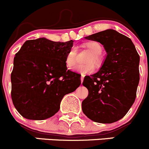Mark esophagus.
I'll use <instances>...</instances> for the list:
<instances>
[{
    "label": "esophagus",
    "mask_w": 149,
    "mask_h": 149,
    "mask_svg": "<svg viewBox=\"0 0 149 149\" xmlns=\"http://www.w3.org/2000/svg\"><path fill=\"white\" fill-rule=\"evenodd\" d=\"M84 79V75H81V83L83 82Z\"/></svg>",
    "instance_id": "obj_1"
}]
</instances>
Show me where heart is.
Instances as JSON below:
<instances>
[{"label":"heart","mask_w":149,"mask_h":149,"mask_svg":"<svg viewBox=\"0 0 149 149\" xmlns=\"http://www.w3.org/2000/svg\"><path fill=\"white\" fill-rule=\"evenodd\" d=\"M84 46L91 52V55H90L87 61L89 63L76 66L74 68V70L82 74H86V73H92L94 70L95 65L94 63L97 65H101L102 60L100 54L102 52V47L97 42H89L86 43ZM76 62H77V51L76 48L72 47L66 55V65L68 68H71L76 65Z\"/></svg>","instance_id":"1"}]
</instances>
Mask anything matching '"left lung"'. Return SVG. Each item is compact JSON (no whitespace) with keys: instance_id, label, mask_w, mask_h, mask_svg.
<instances>
[{"instance_id":"obj_1","label":"left lung","mask_w":149,"mask_h":149,"mask_svg":"<svg viewBox=\"0 0 149 149\" xmlns=\"http://www.w3.org/2000/svg\"><path fill=\"white\" fill-rule=\"evenodd\" d=\"M85 39L101 43L107 56L97 73L84 78L88 95L82 102V110L96 123H115L127 114L136 100L139 55L131 40L114 29Z\"/></svg>"}]
</instances>
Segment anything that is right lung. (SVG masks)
<instances>
[{
    "instance_id": "right-lung-1",
    "label": "right lung",
    "mask_w": 149,
    "mask_h": 149,
    "mask_svg": "<svg viewBox=\"0 0 149 149\" xmlns=\"http://www.w3.org/2000/svg\"><path fill=\"white\" fill-rule=\"evenodd\" d=\"M73 43L42 37L26 41L15 55L11 98L24 118L42 120L53 116L64 96L80 86V74L67 70L65 63Z\"/></svg>"
}]
</instances>
